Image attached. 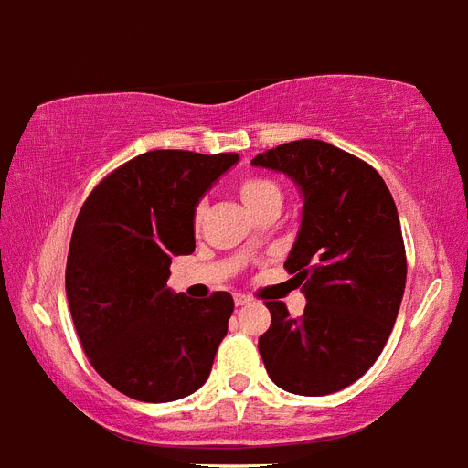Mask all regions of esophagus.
I'll return each instance as SVG.
<instances>
[{"instance_id":"34e87169","label":"esophagus","mask_w":468,"mask_h":468,"mask_svg":"<svg viewBox=\"0 0 468 468\" xmlns=\"http://www.w3.org/2000/svg\"><path fill=\"white\" fill-rule=\"evenodd\" d=\"M234 304H237V307H246V304H250V297L237 295V297H234Z\"/></svg>"}]
</instances>
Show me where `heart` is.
Here are the masks:
<instances>
[{
	"label": "heart",
	"instance_id": "obj_1",
	"mask_svg": "<svg viewBox=\"0 0 468 468\" xmlns=\"http://www.w3.org/2000/svg\"><path fill=\"white\" fill-rule=\"evenodd\" d=\"M239 197H241L243 206H246L250 213L260 210L262 206H267L270 201H281V192L271 180L267 177H246L239 183ZM201 215H204V208L198 206L197 213H194V225L198 227L201 222ZM246 248H250V241L246 243Z\"/></svg>",
	"mask_w": 468,
	"mask_h": 468
}]
</instances>
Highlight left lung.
I'll return each mask as SVG.
<instances>
[{
  "instance_id": "left-lung-1",
  "label": "left lung",
  "mask_w": 468,
  "mask_h": 468,
  "mask_svg": "<svg viewBox=\"0 0 468 468\" xmlns=\"http://www.w3.org/2000/svg\"><path fill=\"white\" fill-rule=\"evenodd\" d=\"M250 164L300 189L285 270L307 297L300 318L267 302L271 325L260 356L283 391L335 394L378 361L399 316L408 264L394 197L373 166L324 140H292Z\"/></svg>"
}]
</instances>
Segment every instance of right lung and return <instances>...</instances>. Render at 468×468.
I'll return each mask as SVG.
<instances>
[{
    "label": "right lung",
    "instance_id": "1",
    "mask_svg": "<svg viewBox=\"0 0 468 468\" xmlns=\"http://www.w3.org/2000/svg\"><path fill=\"white\" fill-rule=\"evenodd\" d=\"M239 154L152 150L102 180L74 222L65 292L90 366L144 403L194 394L208 379L234 312L166 285L171 260L194 250V213Z\"/></svg>",
    "mask_w": 468,
    "mask_h": 468
}]
</instances>
